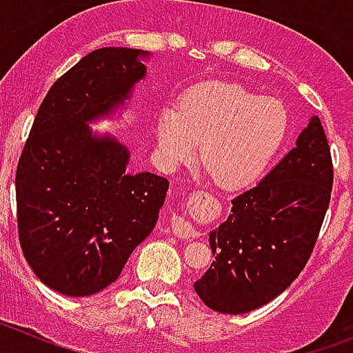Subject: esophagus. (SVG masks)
<instances>
[{
    "label": "esophagus",
    "instance_id": "obj_1",
    "mask_svg": "<svg viewBox=\"0 0 353 353\" xmlns=\"http://www.w3.org/2000/svg\"><path fill=\"white\" fill-rule=\"evenodd\" d=\"M171 228H173V233L180 239H192V236L198 235L196 228L192 226L189 221H185L183 217H179V215H173L171 219Z\"/></svg>",
    "mask_w": 353,
    "mask_h": 353
}]
</instances>
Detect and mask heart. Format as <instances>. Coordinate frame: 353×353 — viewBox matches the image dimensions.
<instances>
[{
    "label": "heart",
    "instance_id": "b5f03b06",
    "mask_svg": "<svg viewBox=\"0 0 353 353\" xmlns=\"http://www.w3.org/2000/svg\"><path fill=\"white\" fill-rule=\"evenodd\" d=\"M288 130L285 105L240 84L210 81L183 93L179 108H164L155 138L168 170L199 161L224 189L249 185L269 166Z\"/></svg>",
    "mask_w": 353,
    "mask_h": 353
}]
</instances>
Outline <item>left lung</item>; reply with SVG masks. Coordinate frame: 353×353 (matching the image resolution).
I'll use <instances>...</instances> for the list:
<instances>
[{
    "label": "left lung",
    "mask_w": 353,
    "mask_h": 353,
    "mask_svg": "<svg viewBox=\"0 0 353 353\" xmlns=\"http://www.w3.org/2000/svg\"><path fill=\"white\" fill-rule=\"evenodd\" d=\"M332 159L320 118L256 187L232 201V214L210 232L215 260L194 283L214 311L242 314L285 292L304 269L332 191Z\"/></svg>",
    "instance_id": "obj_1"
}]
</instances>
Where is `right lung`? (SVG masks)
<instances>
[{
    "label": "right lung",
    "mask_w": 353,
    "mask_h": 353,
    "mask_svg": "<svg viewBox=\"0 0 353 353\" xmlns=\"http://www.w3.org/2000/svg\"><path fill=\"white\" fill-rule=\"evenodd\" d=\"M148 51L102 48L56 81L15 173L19 242L40 281L86 297L118 279L152 233L170 182L127 171L130 154L88 123L114 114L146 76Z\"/></svg>",
    "instance_id": "obj_1"
}]
</instances>
